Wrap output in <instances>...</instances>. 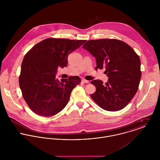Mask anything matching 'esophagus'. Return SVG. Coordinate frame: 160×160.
Masks as SVG:
<instances>
[{"mask_svg":"<svg viewBox=\"0 0 160 160\" xmlns=\"http://www.w3.org/2000/svg\"><path fill=\"white\" fill-rule=\"evenodd\" d=\"M82 83H89V81H88V80H86V79H82Z\"/></svg>","mask_w":160,"mask_h":160,"instance_id":"obj_1","label":"esophagus"}]
</instances>
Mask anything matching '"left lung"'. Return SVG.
<instances>
[{
    "instance_id": "left-lung-1",
    "label": "left lung",
    "mask_w": 160,
    "mask_h": 160,
    "mask_svg": "<svg viewBox=\"0 0 160 160\" xmlns=\"http://www.w3.org/2000/svg\"><path fill=\"white\" fill-rule=\"evenodd\" d=\"M82 48L96 58L95 69H105L108 81L95 79L92 99L102 109L115 112L126 107L136 93L142 72L140 60L134 49L115 39L89 40Z\"/></svg>"
}]
</instances>
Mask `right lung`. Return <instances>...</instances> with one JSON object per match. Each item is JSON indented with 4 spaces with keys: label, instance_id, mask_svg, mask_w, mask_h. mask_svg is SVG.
<instances>
[{
    "label": "right lung",
    "instance_id": "right-lung-1",
    "mask_svg": "<svg viewBox=\"0 0 160 160\" xmlns=\"http://www.w3.org/2000/svg\"><path fill=\"white\" fill-rule=\"evenodd\" d=\"M86 40L46 39L24 55L19 76L24 100L29 108L42 116L58 113L67 105L72 89L81 82L79 76L56 79L59 67H66L68 55Z\"/></svg>",
    "mask_w": 160,
    "mask_h": 160
}]
</instances>
